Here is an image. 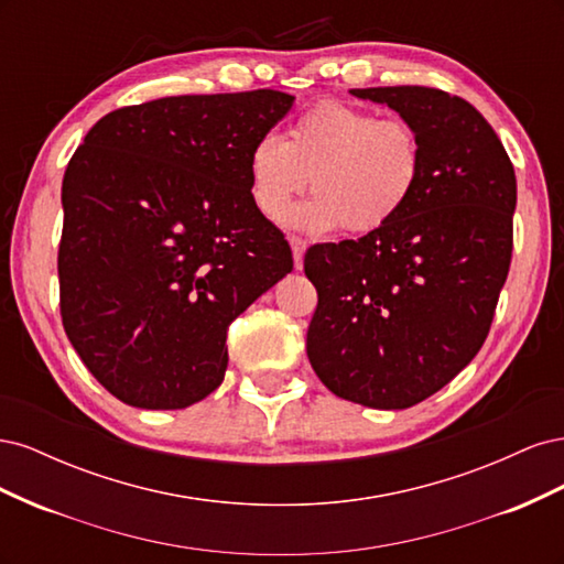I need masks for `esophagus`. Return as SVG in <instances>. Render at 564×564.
I'll return each mask as SVG.
<instances>
[{"label":"esophagus","instance_id":"34e87169","mask_svg":"<svg viewBox=\"0 0 564 564\" xmlns=\"http://www.w3.org/2000/svg\"><path fill=\"white\" fill-rule=\"evenodd\" d=\"M289 245H292V251H294V265H296V270H301L303 253H305V240L299 235H289Z\"/></svg>","mask_w":564,"mask_h":564}]
</instances>
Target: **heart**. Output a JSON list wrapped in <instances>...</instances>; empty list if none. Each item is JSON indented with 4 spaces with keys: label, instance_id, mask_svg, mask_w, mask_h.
Returning <instances> with one entry per match:
<instances>
[{
    "label": "heart",
    "instance_id": "obj_1",
    "mask_svg": "<svg viewBox=\"0 0 564 564\" xmlns=\"http://www.w3.org/2000/svg\"><path fill=\"white\" fill-rule=\"evenodd\" d=\"M425 169L421 131L402 117H377L336 100L305 110L284 139L263 135L249 152L251 197L282 220L308 187L296 214L311 230L371 235L390 226L416 195Z\"/></svg>",
    "mask_w": 564,
    "mask_h": 564
}]
</instances>
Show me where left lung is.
Returning <instances> with one entry per match:
<instances>
[{
	"label": "left lung",
	"instance_id": "obj_1",
	"mask_svg": "<svg viewBox=\"0 0 564 564\" xmlns=\"http://www.w3.org/2000/svg\"><path fill=\"white\" fill-rule=\"evenodd\" d=\"M419 131L425 169L406 209L360 240L313 245L308 360L334 395L406 409L464 369L489 334L513 253L518 183L468 100L431 87L350 89Z\"/></svg>",
	"mask_w": 564,
	"mask_h": 564
}]
</instances>
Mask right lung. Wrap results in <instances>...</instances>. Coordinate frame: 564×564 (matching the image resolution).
I'll return each instance as SVG.
<instances>
[{
  "label": "right lung",
  "mask_w": 564,
  "mask_h": 564,
  "mask_svg": "<svg viewBox=\"0 0 564 564\" xmlns=\"http://www.w3.org/2000/svg\"><path fill=\"white\" fill-rule=\"evenodd\" d=\"M294 96H169L100 117L67 162L61 317L94 379L141 409H185L228 367V327L292 272L251 197L249 152Z\"/></svg>",
  "instance_id": "1"
}]
</instances>
